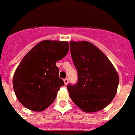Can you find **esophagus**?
<instances>
[{
  "label": "esophagus",
  "instance_id": "34e87169",
  "mask_svg": "<svg viewBox=\"0 0 135 135\" xmlns=\"http://www.w3.org/2000/svg\"><path fill=\"white\" fill-rule=\"evenodd\" d=\"M68 82H69L68 79V78L64 79V83H65V85H68Z\"/></svg>",
  "mask_w": 135,
  "mask_h": 135
}]
</instances>
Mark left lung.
<instances>
[{"instance_id": "1", "label": "left lung", "mask_w": 135, "mask_h": 135, "mask_svg": "<svg viewBox=\"0 0 135 135\" xmlns=\"http://www.w3.org/2000/svg\"><path fill=\"white\" fill-rule=\"evenodd\" d=\"M70 54L78 80L68 85L70 97L85 112L106 107L114 99L119 77L108 58L91 43L70 42Z\"/></svg>"}]
</instances>
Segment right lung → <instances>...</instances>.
I'll return each instance as SVG.
<instances>
[{
	"instance_id": "obj_1",
	"label": "right lung",
	"mask_w": 135,
	"mask_h": 135,
	"mask_svg": "<svg viewBox=\"0 0 135 135\" xmlns=\"http://www.w3.org/2000/svg\"><path fill=\"white\" fill-rule=\"evenodd\" d=\"M68 51V42L44 40L23 57L14 74L13 88L26 108L42 112L54 101L64 86L56 63Z\"/></svg>"
}]
</instances>
